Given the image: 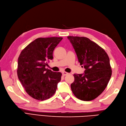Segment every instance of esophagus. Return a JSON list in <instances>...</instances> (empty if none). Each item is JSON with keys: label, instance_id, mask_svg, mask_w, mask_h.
<instances>
[{"label": "esophagus", "instance_id": "34e87169", "mask_svg": "<svg viewBox=\"0 0 126 126\" xmlns=\"http://www.w3.org/2000/svg\"><path fill=\"white\" fill-rule=\"evenodd\" d=\"M68 73H66L65 71H63L62 72V74L63 76H65V75H67L68 74Z\"/></svg>", "mask_w": 126, "mask_h": 126}]
</instances>
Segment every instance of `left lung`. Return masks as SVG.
<instances>
[{
    "instance_id": "left-lung-1",
    "label": "left lung",
    "mask_w": 126,
    "mask_h": 126,
    "mask_svg": "<svg viewBox=\"0 0 126 126\" xmlns=\"http://www.w3.org/2000/svg\"><path fill=\"white\" fill-rule=\"evenodd\" d=\"M76 52L79 62L85 70L74 74L71 89L76 97L84 101L93 100L107 87L111 76L107 53L94 42L86 37H67Z\"/></svg>"
}]
</instances>
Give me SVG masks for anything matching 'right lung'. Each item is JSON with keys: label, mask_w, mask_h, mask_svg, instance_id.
Wrapping results in <instances>:
<instances>
[{"label": "right lung", "mask_w": 126, "mask_h": 126, "mask_svg": "<svg viewBox=\"0 0 126 126\" xmlns=\"http://www.w3.org/2000/svg\"><path fill=\"white\" fill-rule=\"evenodd\" d=\"M61 37L39 38L24 48L18 59L17 75L28 94L36 100L52 97L61 80L62 73L46 69L53 59L54 49L62 40Z\"/></svg>", "instance_id": "obj_1"}]
</instances>
